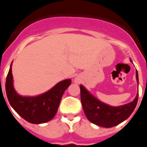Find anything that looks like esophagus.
<instances>
[{"label":"esophagus","instance_id":"1","mask_svg":"<svg viewBox=\"0 0 147 147\" xmlns=\"http://www.w3.org/2000/svg\"><path fill=\"white\" fill-rule=\"evenodd\" d=\"M75 82H78V83H79V81H78V80H75Z\"/></svg>","mask_w":147,"mask_h":147}]
</instances>
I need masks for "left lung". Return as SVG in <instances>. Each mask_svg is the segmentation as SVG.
I'll use <instances>...</instances> for the list:
<instances>
[{
  "mask_svg": "<svg viewBox=\"0 0 147 147\" xmlns=\"http://www.w3.org/2000/svg\"><path fill=\"white\" fill-rule=\"evenodd\" d=\"M130 62H132L131 59ZM136 74L138 85L137 70ZM80 90L82 105L88 120L96 125L106 128L115 127L128 119L134 111L138 98V93L132 102L118 107H113L101 102L82 85H80Z\"/></svg>",
  "mask_w": 147,
  "mask_h": 147,
  "instance_id": "obj_1",
  "label": "left lung"
}]
</instances>
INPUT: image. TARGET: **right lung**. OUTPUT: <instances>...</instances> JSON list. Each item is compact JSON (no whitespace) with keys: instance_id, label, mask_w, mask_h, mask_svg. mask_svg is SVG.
Listing matches in <instances>:
<instances>
[{"instance_id":"1","label":"right lung","mask_w":147,"mask_h":147,"mask_svg":"<svg viewBox=\"0 0 147 147\" xmlns=\"http://www.w3.org/2000/svg\"><path fill=\"white\" fill-rule=\"evenodd\" d=\"M11 65L6 81V93L10 105L23 119L35 124H43L55 116L61 98L71 84V79L62 80L49 90L34 96L19 95L14 88Z\"/></svg>"}]
</instances>
